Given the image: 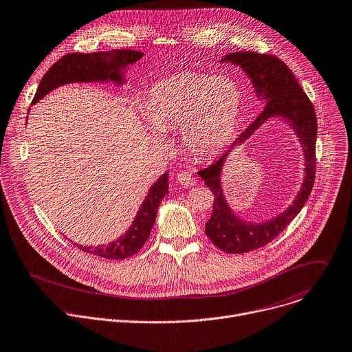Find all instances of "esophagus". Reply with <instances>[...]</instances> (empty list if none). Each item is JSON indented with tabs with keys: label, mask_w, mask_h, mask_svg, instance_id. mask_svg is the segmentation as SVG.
<instances>
[{
	"label": "esophagus",
	"mask_w": 352,
	"mask_h": 352,
	"mask_svg": "<svg viewBox=\"0 0 352 352\" xmlns=\"http://www.w3.org/2000/svg\"><path fill=\"white\" fill-rule=\"evenodd\" d=\"M177 179L184 188H190V186H194L197 184V178L189 173H179L177 175Z\"/></svg>",
	"instance_id": "esophagus-1"
}]
</instances>
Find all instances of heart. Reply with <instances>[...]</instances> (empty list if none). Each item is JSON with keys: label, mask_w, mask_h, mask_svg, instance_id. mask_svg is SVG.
Wrapping results in <instances>:
<instances>
[{"label": "heart", "mask_w": 352, "mask_h": 352, "mask_svg": "<svg viewBox=\"0 0 352 352\" xmlns=\"http://www.w3.org/2000/svg\"><path fill=\"white\" fill-rule=\"evenodd\" d=\"M243 111L239 84L225 76L177 73L160 80L147 102L150 123L160 132L181 129V143L194 157H209L225 147Z\"/></svg>", "instance_id": "heart-1"}]
</instances>
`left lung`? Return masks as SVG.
I'll return each instance as SVG.
<instances>
[{
	"label": "left lung",
	"mask_w": 352,
	"mask_h": 352,
	"mask_svg": "<svg viewBox=\"0 0 352 352\" xmlns=\"http://www.w3.org/2000/svg\"><path fill=\"white\" fill-rule=\"evenodd\" d=\"M221 61L239 65L251 78L258 97L267 102L264 111L237 138L233 146L248 139L268 118L283 116L296 131L306 157V177L295 202L286 212L263 225H251L240 220L226 204L219 179L226 154H223L209 167L198 171L214 195L212 216L205 225L206 236L219 250L230 254H241L261 248L278 237L309 199L316 177L317 119L314 107L306 92L302 89L291 69L276 56L257 52H237L225 56Z\"/></svg>",
	"instance_id": "left-lung-1"
}]
</instances>
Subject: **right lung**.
<instances>
[{"instance_id":"obj_1","label":"right lung","mask_w":352,"mask_h":352,"mask_svg":"<svg viewBox=\"0 0 352 352\" xmlns=\"http://www.w3.org/2000/svg\"><path fill=\"white\" fill-rule=\"evenodd\" d=\"M143 53L132 49H115L111 52H95V53H69L58 58L54 65L46 72L32 104L38 102L47 92L57 88L58 85L67 82H87V81H116L122 80V69L133 65ZM168 192V174L164 173L154 185H151L148 195L140 206V210L133 220V225L126 234L119 240L112 241L107 245L87 247L77 245L80 250L88 254L98 255L108 260H124L140 251L147 241L153 225L155 221L157 209L163 198Z\"/></svg>"}]
</instances>
